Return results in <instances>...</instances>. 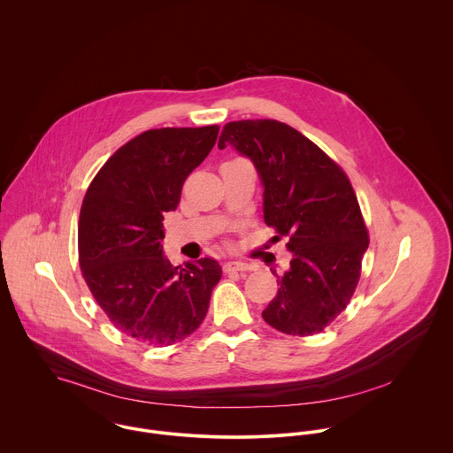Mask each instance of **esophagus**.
I'll use <instances>...</instances> for the list:
<instances>
[{
  "mask_svg": "<svg viewBox=\"0 0 453 453\" xmlns=\"http://www.w3.org/2000/svg\"><path fill=\"white\" fill-rule=\"evenodd\" d=\"M255 268L257 266L253 263H244V261H226L225 263V272H250Z\"/></svg>",
  "mask_w": 453,
  "mask_h": 453,
  "instance_id": "34e87169",
  "label": "esophagus"
}]
</instances>
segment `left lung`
I'll list each match as a JSON object with an SVG mask.
<instances>
[{"label":"left lung","instance_id":"8db88e82","mask_svg":"<svg viewBox=\"0 0 453 453\" xmlns=\"http://www.w3.org/2000/svg\"><path fill=\"white\" fill-rule=\"evenodd\" d=\"M226 144L258 171L265 223L289 237L293 258L261 316L286 334H316L350 302L370 244L352 185L319 146L277 120L230 122L218 146Z\"/></svg>","mask_w":453,"mask_h":453}]
</instances>
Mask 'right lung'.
Wrapping results in <instances>:
<instances>
[{
    "label": "right lung",
    "instance_id": "obj_1",
    "mask_svg": "<svg viewBox=\"0 0 453 453\" xmlns=\"http://www.w3.org/2000/svg\"><path fill=\"white\" fill-rule=\"evenodd\" d=\"M219 127L151 129L119 148L92 180L80 211L83 279L122 333L173 345L202 324L216 259L171 265L162 251L164 212L176 211L185 180L212 150Z\"/></svg>",
    "mask_w": 453,
    "mask_h": 453
}]
</instances>
